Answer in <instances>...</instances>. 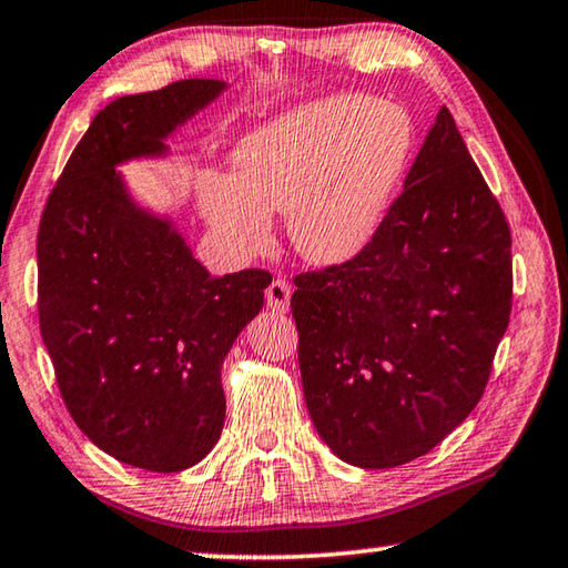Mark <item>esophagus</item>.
Segmentation results:
<instances>
[{
  "label": "esophagus",
  "instance_id": "1",
  "mask_svg": "<svg viewBox=\"0 0 568 568\" xmlns=\"http://www.w3.org/2000/svg\"><path fill=\"white\" fill-rule=\"evenodd\" d=\"M291 295H293L291 285L285 281H273L265 291V303L273 313H287L291 311Z\"/></svg>",
  "mask_w": 568,
  "mask_h": 568
}]
</instances>
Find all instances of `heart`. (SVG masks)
Masks as SVG:
<instances>
[{
    "label": "heart",
    "instance_id": "b5f03b06",
    "mask_svg": "<svg viewBox=\"0 0 568 568\" xmlns=\"http://www.w3.org/2000/svg\"><path fill=\"white\" fill-rule=\"evenodd\" d=\"M413 152L406 110L331 94L277 114L233 152L235 178L207 170L197 197L210 227L243 257L273 243V217L311 265L353 263L376 240Z\"/></svg>",
    "mask_w": 568,
    "mask_h": 568
}]
</instances>
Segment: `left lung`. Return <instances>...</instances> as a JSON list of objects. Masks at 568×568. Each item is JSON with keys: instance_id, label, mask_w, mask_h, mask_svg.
I'll use <instances>...</instances> for the list:
<instances>
[{"instance_id": "8db88e82", "label": "left lung", "mask_w": 568, "mask_h": 568, "mask_svg": "<svg viewBox=\"0 0 568 568\" xmlns=\"http://www.w3.org/2000/svg\"><path fill=\"white\" fill-rule=\"evenodd\" d=\"M295 285L305 406L341 460L403 466L466 420L511 313V233L446 108L371 247Z\"/></svg>"}]
</instances>
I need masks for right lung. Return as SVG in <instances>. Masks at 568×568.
Listing matches in <instances>:
<instances>
[{"instance_id": "1", "label": "right lung", "mask_w": 568, "mask_h": 568, "mask_svg": "<svg viewBox=\"0 0 568 568\" xmlns=\"http://www.w3.org/2000/svg\"><path fill=\"white\" fill-rule=\"evenodd\" d=\"M227 90L180 80L94 114L42 213L40 328L67 410L104 454L175 474L223 434L220 371L263 311L265 271L213 277L172 215L118 170L170 155L168 140Z\"/></svg>"}]
</instances>
